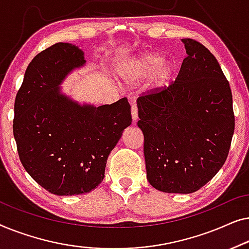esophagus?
Returning a JSON list of instances; mask_svg holds the SVG:
<instances>
[{
    "label": "esophagus",
    "mask_w": 249,
    "mask_h": 249,
    "mask_svg": "<svg viewBox=\"0 0 249 249\" xmlns=\"http://www.w3.org/2000/svg\"><path fill=\"white\" fill-rule=\"evenodd\" d=\"M131 113H132L133 121H134V122L138 121L139 116H138V106H136V105H132V107H131Z\"/></svg>",
    "instance_id": "1"
}]
</instances>
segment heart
Returning a JSON list of instances; mask_svg holds the SVG:
<instances>
[{
  "mask_svg": "<svg viewBox=\"0 0 249 249\" xmlns=\"http://www.w3.org/2000/svg\"><path fill=\"white\" fill-rule=\"evenodd\" d=\"M174 65L163 63V57L159 54H144L133 59L126 65L125 78L131 81H144L151 78L157 88H163L171 80Z\"/></svg>",
  "mask_w": 249,
  "mask_h": 249,
  "instance_id": "b5f03b06",
  "label": "heart"
}]
</instances>
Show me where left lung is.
I'll return each mask as SVG.
<instances>
[{"label":"left lung","instance_id":"left-lung-1","mask_svg":"<svg viewBox=\"0 0 249 249\" xmlns=\"http://www.w3.org/2000/svg\"><path fill=\"white\" fill-rule=\"evenodd\" d=\"M187 57L168 87L138 98L146 177L164 193L198 191L228 157L234 129L228 80L199 41L181 39Z\"/></svg>","mask_w":249,"mask_h":249}]
</instances>
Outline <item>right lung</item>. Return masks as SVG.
I'll use <instances>...</instances> for the list:
<instances>
[{"instance_id":"1","label":"right lung","mask_w":249,"mask_h":249,"mask_svg":"<svg viewBox=\"0 0 249 249\" xmlns=\"http://www.w3.org/2000/svg\"><path fill=\"white\" fill-rule=\"evenodd\" d=\"M83 52L57 43L35 56L15 101L13 135L28 174L55 195L89 193L103 181L108 156L132 123L127 98L80 106L59 92L85 64Z\"/></svg>"}]
</instances>
